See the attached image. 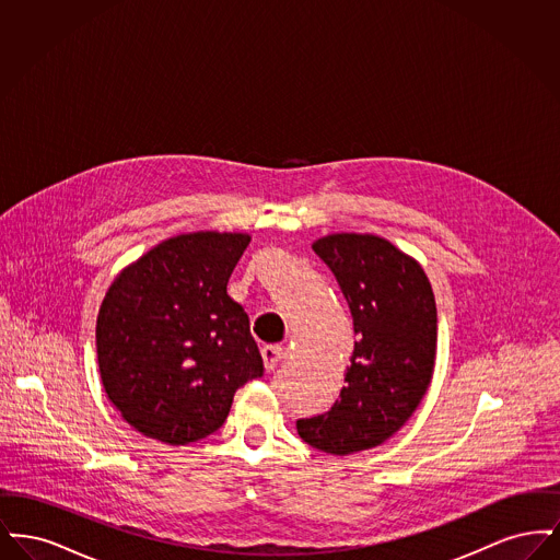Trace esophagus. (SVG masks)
Listing matches in <instances>:
<instances>
[{
    "label": "esophagus",
    "mask_w": 560,
    "mask_h": 560,
    "mask_svg": "<svg viewBox=\"0 0 560 560\" xmlns=\"http://www.w3.org/2000/svg\"><path fill=\"white\" fill-rule=\"evenodd\" d=\"M262 359H265V368L268 372H272L277 368V363L281 359H285V348L279 347V345H267L262 348Z\"/></svg>",
    "instance_id": "34e87169"
}]
</instances>
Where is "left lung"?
Instances as JSON below:
<instances>
[{
  "label": "left lung",
  "mask_w": 560,
  "mask_h": 560,
  "mask_svg": "<svg viewBox=\"0 0 560 560\" xmlns=\"http://www.w3.org/2000/svg\"><path fill=\"white\" fill-rule=\"evenodd\" d=\"M313 249L347 298L359 342L340 399L295 428L319 452H365L390 439L427 395L436 354L434 295L422 267L386 240L340 233Z\"/></svg>",
  "instance_id": "1"
}]
</instances>
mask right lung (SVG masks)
<instances>
[{
    "instance_id": "add662e5",
    "label": "right lung",
    "mask_w": 560,
    "mask_h": 560,
    "mask_svg": "<svg viewBox=\"0 0 560 560\" xmlns=\"http://www.w3.org/2000/svg\"><path fill=\"white\" fill-rule=\"evenodd\" d=\"M249 235L192 233L163 241L108 288L96 320L98 368L124 420L167 445L224 424L265 363L249 319L229 293Z\"/></svg>"
}]
</instances>
